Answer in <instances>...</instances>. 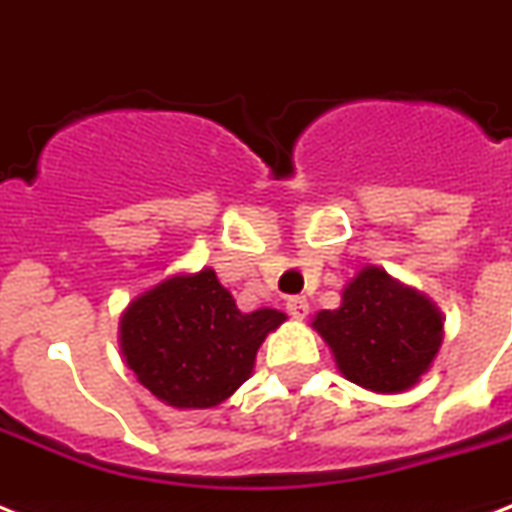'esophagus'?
Returning <instances> with one entry per match:
<instances>
[{
  "label": "esophagus",
  "mask_w": 512,
  "mask_h": 512,
  "mask_svg": "<svg viewBox=\"0 0 512 512\" xmlns=\"http://www.w3.org/2000/svg\"><path fill=\"white\" fill-rule=\"evenodd\" d=\"M287 311H289V316H292V319L303 321L305 316H308V311H311V305H308V300H305V297L295 295V297H289V300H287Z\"/></svg>",
  "instance_id": "obj_1"
}]
</instances>
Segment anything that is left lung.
Here are the masks:
<instances>
[{"instance_id":"8db88e82","label":"left lung","mask_w":512,"mask_h":512,"mask_svg":"<svg viewBox=\"0 0 512 512\" xmlns=\"http://www.w3.org/2000/svg\"><path fill=\"white\" fill-rule=\"evenodd\" d=\"M313 327L332 348L340 372L377 393L412 388L444 340L436 305L380 268L358 273L342 292L340 308L321 311Z\"/></svg>"}]
</instances>
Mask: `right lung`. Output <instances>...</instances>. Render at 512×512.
<instances>
[{
	"label": "right lung",
	"instance_id": "obj_1",
	"mask_svg": "<svg viewBox=\"0 0 512 512\" xmlns=\"http://www.w3.org/2000/svg\"><path fill=\"white\" fill-rule=\"evenodd\" d=\"M287 319L263 308L241 313L215 271L172 276L132 300L122 316V353L156 398L209 409L249 380L257 348Z\"/></svg>",
	"mask_w": 512,
	"mask_h": 512
}]
</instances>
